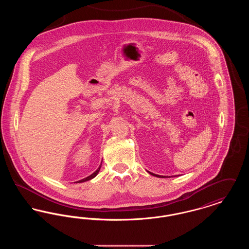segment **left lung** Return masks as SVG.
I'll return each mask as SVG.
<instances>
[{
  "label": "left lung",
  "mask_w": 249,
  "mask_h": 249,
  "mask_svg": "<svg viewBox=\"0 0 249 249\" xmlns=\"http://www.w3.org/2000/svg\"><path fill=\"white\" fill-rule=\"evenodd\" d=\"M152 176H155V177H157V178H162L161 176H158V175H155V174H152V173H150Z\"/></svg>",
  "instance_id": "obj_1"
}]
</instances>
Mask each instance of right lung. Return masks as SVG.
<instances>
[{"mask_svg":"<svg viewBox=\"0 0 249 249\" xmlns=\"http://www.w3.org/2000/svg\"><path fill=\"white\" fill-rule=\"evenodd\" d=\"M101 166H102V164L100 165V167L95 171L94 173L92 174V175H90L89 177H88V178H84V179H82V180H79L78 182L80 183V182H85V181H89V180H90V179H92V178H94L97 175H98V173H99V171H100V169H101Z\"/></svg>","mask_w":249,"mask_h":249,"instance_id":"right-lung-1","label":"right lung"}]
</instances>
